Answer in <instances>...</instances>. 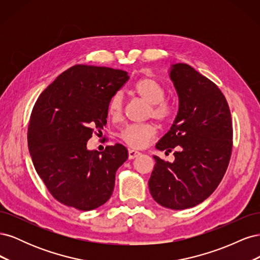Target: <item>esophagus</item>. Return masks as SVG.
Listing matches in <instances>:
<instances>
[{"label": "esophagus", "instance_id": "esophagus-1", "mask_svg": "<svg viewBox=\"0 0 260 260\" xmlns=\"http://www.w3.org/2000/svg\"><path fill=\"white\" fill-rule=\"evenodd\" d=\"M140 152L138 151H135V149H129L128 151V156H129V159H135L137 158L138 156H140Z\"/></svg>", "mask_w": 260, "mask_h": 260}]
</instances>
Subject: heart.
<instances>
[{"mask_svg": "<svg viewBox=\"0 0 260 260\" xmlns=\"http://www.w3.org/2000/svg\"><path fill=\"white\" fill-rule=\"evenodd\" d=\"M135 92L138 95L151 103L148 116L154 117L156 120L165 122L174 115L175 108L171 102L165 99L166 88L165 85L152 76H145L139 79L135 84ZM124 98L121 91L113 94L108 102V113L114 119H119L123 115ZM156 128L153 123H133L128 124L120 131V139L132 148H143L156 136Z\"/></svg>", "mask_w": 260, "mask_h": 260, "instance_id": "heart-1", "label": "heart"}]
</instances>
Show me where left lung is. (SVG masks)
I'll use <instances>...</instances> for the list:
<instances>
[{
  "instance_id": "8db88e82",
  "label": "left lung",
  "mask_w": 260,
  "mask_h": 260,
  "mask_svg": "<svg viewBox=\"0 0 260 260\" xmlns=\"http://www.w3.org/2000/svg\"><path fill=\"white\" fill-rule=\"evenodd\" d=\"M170 78L179 112L156 148L168 153L176 147L175 161L154 156L148 187L159 205L179 210L199 205L221 182L232 153L233 128L229 105L217 84L182 62L172 65Z\"/></svg>"
}]
</instances>
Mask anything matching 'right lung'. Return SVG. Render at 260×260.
Returning a JSON list of instances; mask_svg holds the SVG:
<instances>
[{
	"label": "right lung",
	"mask_w": 260,
	"mask_h": 260,
	"mask_svg": "<svg viewBox=\"0 0 260 260\" xmlns=\"http://www.w3.org/2000/svg\"><path fill=\"white\" fill-rule=\"evenodd\" d=\"M128 80L119 69L76 65L36 102L28 125L29 152L46 188L68 207L92 210L111 199L127 148L117 143L103 152L88 151L86 142L103 129L109 100Z\"/></svg>",
	"instance_id": "1"
}]
</instances>
